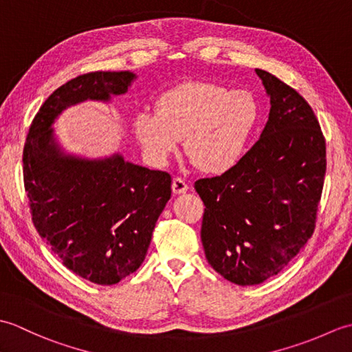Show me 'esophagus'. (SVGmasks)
<instances>
[{
    "instance_id": "34e87169",
    "label": "esophagus",
    "mask_w": 352,
    "mask_h": 352,
    "mask_svg": "<svg viewBox=\"0 0 352 352\" xmlns=\"http://www.w3.org/2000/svg\"><path fill=\"white\" fill-rule=\"evenodd\" d=\"M189 190V186L186 183L183 178H174L172 180V192L175 193V195H182V193H186Z\"/></svg>"
}]
</instances>
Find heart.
Segmentation results:
<instances>
[{"mask_svg":"<svg viewBox=\"0 0 352 352\" xmlns=\"http://www.w3.org/2000/svg\"><path fill=\"white\" fill-rule=\"evenodd\" d=\"M260 116L245 89L186 81L155 100V113H139L133 131L146 159L163 166L184 138V149L208 174H226L242 162Z\"/></svg>","mask_w":352,"mask_h":352,"instance_id":"obj_1","label":"heart"}]
</instances>
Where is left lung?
I'll list each match as a JSON object with an SVG mask.
<instances>
[{
  "mask_svg": "<svg viewBox=\"0 0 352 352\" xmlns=\"http://www.w3.org/2000/svg\"><path fill=\"white\" fill-rule=\"evenodd\" d=\"M271 101L260 139L236 168L203 178L201 242L216 272L239 286L278 274L315 230L325 177V139L295 89L256 69Z\"/></svg>",
  "mask_w": 352,
  "mask_h": 352,
  "instance_id": "left-lung-1",
  "label": "left lung"
}]
</instances>
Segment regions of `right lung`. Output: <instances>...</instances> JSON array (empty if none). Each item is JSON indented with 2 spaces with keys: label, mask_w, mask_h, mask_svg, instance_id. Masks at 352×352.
I'll return each instance as SVG.
<instances>
[{
  "label": "right lung",
  "mask_w": 352,
  "mask_h": 352,
  "mask_svg": "<svg viewBox=\"0 0 352 352\" xmlns=\"http://www.w3.org/2000/svg\"><path fill=\"white\" fill-rule=\"evenodd\" d=\"M136 78L130 71H98L58 87L33 119L22 159L36 230L66 267L101 286L144 263L170 198V175L126 162L121 153L96 159L68 153L52 125L80 102H111Z\"/></svg>",
  "instance_id": "add662e5"
}]
</instances>
